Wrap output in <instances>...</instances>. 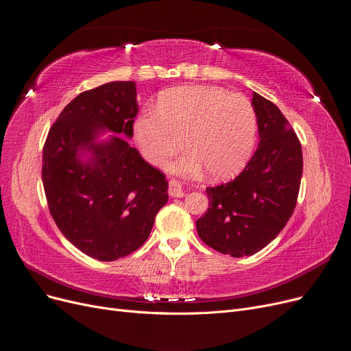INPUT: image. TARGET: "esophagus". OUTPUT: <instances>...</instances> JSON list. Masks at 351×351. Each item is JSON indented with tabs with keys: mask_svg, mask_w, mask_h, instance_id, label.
I'll list each match as a JSON object with an SVG mask.
<instances>
[{
	"mask_svg": "<svg viewBox=\"0 0 351 351\" xmlns=\"http://www.w3.org/2000/svg\"><path fill=\"white\" fill-rule=\"evenodd\" d=\"M169 195L173 198H180L185 195V191H184L182 185H180L179 180H175V179L169 180Z\"/></svg>",
	"mask_w": 351,
	"mask_h": 351,
	"instance_id": "obj_1",
	"label": "esophagus"
}]
</instances>
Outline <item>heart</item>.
Listing matches in <instances>:
<instances>
[{
    "label": "heart",
    "mask_w": 351,
    "mask_h": 351,
    "mask_svg": "<svg viewBox=\"0 0 351 351\" xmlns=\"http://www.w3.org/2000/svg\"><path fill=\"white\" fill-rule=\"evenodd\" d=\"M257 117L241 94L219 86L188 85L166 90L158 111H145L134 124L137 146L149 163L162 165L184 146L172 172L197 176L204 169L214 179H228L247 165L254 149Z\"/></svg>",
    "instance_id": "heart-1"
}]
</instances>
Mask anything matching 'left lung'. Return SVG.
<instances>
[{
    "mask_svg": "<svg viewBox=\"0 0 351 351\" xmlns=\"http://www.w3.org/2000/svg\"><path fill=\"white\" fill-rule=\"evenodd\" d=\"M258 146L231 182L210 186L208 210L197 219L201 240L231 257L252 256L289 221L302 178V147L274 102L253 93Z\"/></svg>",
    "mask_w": 351,
    "mask_h": 351,
    "instance_id": "1",
    "label": "left lung"
}]
</instances>
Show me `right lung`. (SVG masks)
Listing matches in <instances>:
<instances>
[{
  "label": "right lung",
  "mask_w": 351,
  "mask_h": 351,
  "mask_svg": "<svg viewBox=\"0 0 351 351\" xmlns=\"http://www.w3.org/2000/svg\"><path fill=\"white\" fill-rule=\"evenodd\" d=\"M136 84L117 81L72 99L49 130L42 179L50 215L76 249L101 262L137 250L167 202V180L120 136L133 137Z\"/></svg>",
  "instance_id": "right-lung-1"
}]
</instances>
